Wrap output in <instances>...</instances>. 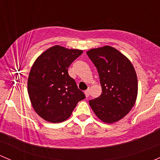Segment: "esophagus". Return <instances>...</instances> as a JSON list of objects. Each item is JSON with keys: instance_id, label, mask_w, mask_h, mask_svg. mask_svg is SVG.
<instances>
[{"instance_id": "obj_1", "label": "esophagus", "mask_w": 160, "mask_h": 160, "mask_svg": "<svg viewBox=\"0 0 160 160\" xmlns=\"http://www.w3.org/2000/svg\"><path fill=\"white\" fill-rule=\"evenodd\" d=\"M85 96H86V98H87V97H88V95H89V90H88V89L85 90Z\"/></svg>"}]
</instances>
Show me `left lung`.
<instances>
[{"label":"left lung","instance_id":"1","mask_svg":"<svg viewBox=\"0 0 160 160\" xmlns=\"http://www.w3.org/2000/svg\"><path fill=\"white\" fill-rule=\"evenodd\" d=\"M87 55L96 67L102 85V94L90 100V106L102 121L116 122L136 102L138 81L134 67L126 56L110 46L90 49Z\"/></svg>","mask_w":160,"mask_h":160}]
</instances>
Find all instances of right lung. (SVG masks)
<instances>
[{"instance_id":"add662e5","label":"right lung","mask_w":160,"mask_h":160,"mask_svg":"<svg viewBox=\"0 0 160 160\" xmlns=\"http://www.w3.org/2000/svg\"><path fill=\"white\" fill-rule=\"evenodd\" d=\"M82 50L59 45L50 48L34 62L28 80L31 105L39 116L50 122L68 118L77 103L85 98L68 68Z\"/></svg>"}]
</instances>
